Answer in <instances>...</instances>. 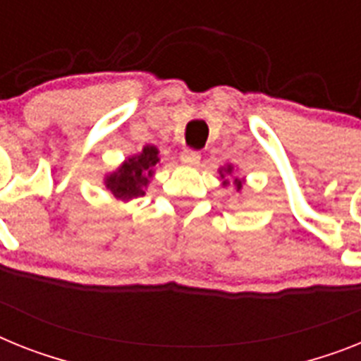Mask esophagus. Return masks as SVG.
I'll return each mask as SVG.
<instances>
[{
    "mask_svg": "<svg viewBox=\"0 0 361 361\" xmlns=\"http://www.w3.org/2000/svg\"><path fill=\"white\" fill-rule=\"evenodd\" d=\"M181 161L185 163V165H190V166L198 165L200 152H196V150H185V152L181 154Z\"/></svg>",
    "mask_w": 361,
    "mask_h": 361,
    "instance_id": "34e87169",
    "label": "esophagus"
}]
</instances>
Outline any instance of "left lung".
<instances>
[{
    "instance_id": "obj_1",
    "label": "left lung",
    "mask_w": 361,
    "mask_h": 361,
    "mask_svg": "<svg viewBox=\"0 0 361 361\" xmlns=\"http://www.w3.org/2000/svg\"><path fill=\"white\" fill-rule=\"evenodd\" d=\"M233 172H235V166L233 165H226V166H220L218 169V174H220V181H222V185L227 187L229 183H233L235 185V189H237V192H240L242 187H244V178H238L237 174L233 176L232 181H228V176L233 175Z\"/></svg>"
}]
</instances>
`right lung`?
<instances>
[{"mask_svg": "<svg viewBox=\"0 0 361 361\" xmlns=\"http://www.w3.org/2000/svg\"><path fill=\"white\" fill-rule=\"evenodd\" d=\"M156 165H159V150L154 145H145L141 152L128 156L115 171L104 176L106 190L123 202L145 196Z\"/></svg>", "mask_w": 361, "mask_h": 361, "instance_id": "add662e5", "label": "right lung"}]
</instances>
